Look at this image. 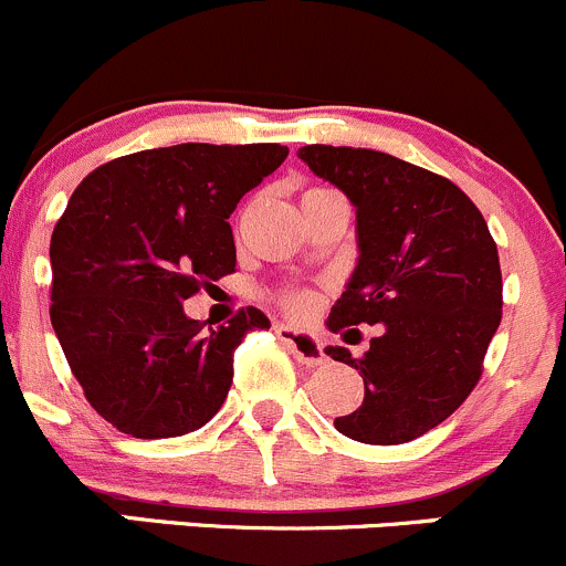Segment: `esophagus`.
<instances>
[{
  "mask_svg": "<svg viewBox=\"0 0 566 566\" xmlns=\"http://www.w3.org/2000/svg\"><path fill=\"white\" fill-rule=\"evenodd\" d=\"M273 331H276V336L282 338V342L287 344L290 349H293V355L301 363H306V366H319V363H325L323 344H319L314 336L287 328V325H276V328H273Z\"/></svg>",
  "mask_w": 566,
  "mask_h": 566,
  "instance_id": "34e87169",
  "label": "esophagus"
}]
</instances>
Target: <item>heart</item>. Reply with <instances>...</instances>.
Here are the masks:
<instances>
[{"mask_svg": "<svg viewBox=\"0 0 566 566\" xmlns=\"http://www.w3.org/2000/svg\"><path fill=\"white\" fill-rule=\"evenodd\" d=\"M314 192H325V189H308L306 195ZM279 303H282L290 314H306L308 308H312V295L303 293V290H290V293L279 295Z\"/></svg>", "mask_w": 566, "mask_h": 566, "instance_id": "obj_1", "label": "heart"}]
</instances>
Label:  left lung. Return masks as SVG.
<instances>
[{
	"mask_svg": "<svg viewBox=\"0 0 566 566\" xmlns=\"http://www.w3.org/2000/svg\"><path fill=\"white\" fill-rule=\"evenodd\" d=\"M298 157L336 184L358 217V268L328 328L382 333L360 358L328 347L366 385L333 426L366 444L423 437L467 401L502 323V268L480 208L450 178L371 148L303 146Z\"/></svg>",
	"mask_w": 566,
	"mask_h": 566,
	"instance_id": "8db88e82",
	"label": "left lung"
}]
</instances>
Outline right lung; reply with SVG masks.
Returning <instances> with one entry per match:
<instances>
[{"mask_svg":"<svg viewBox=\"0 0 566 566\" xmlns=\"http://www.w3.org/2000/svg\"><path fill=\"white\" fill-rule=\"evenodd\" d=\"M287 146L181 143L92 170L51 235V325L86 401L135 439L206 426L228 398L233 349L260 308L217 331L181 303L235 271L230 213Z\"/></svg>","mask_w":566,"mask_h":566,"instance_id":"obj_1","label":"right lung"}]
</instances>
